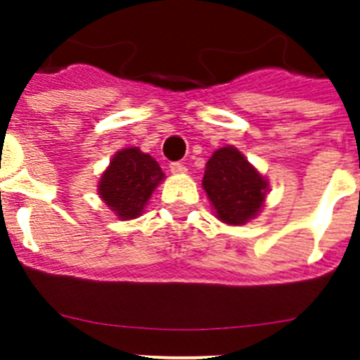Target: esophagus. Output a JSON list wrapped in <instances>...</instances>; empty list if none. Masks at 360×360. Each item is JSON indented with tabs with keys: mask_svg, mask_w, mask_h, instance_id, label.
<instances>
[{
	"mask_svg": "<svg viewBox=\"0 0 360 360\" xmlns=\"http://www.w3.org/2000/svg\"><path fill=\"white\" fill-rule=\"evenodd\" d=\"M169 171H171L173 174H182L186 173V165L180 162H173L171 165H169Z\"/></svg>",
	"mask_w": 360,
	"mask_h": 360,
	"instance_id": "esophagus-1",
	"label": "esophagus"
}]
</instances>
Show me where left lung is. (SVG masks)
<instances>
[{
  "label": "left lung",
  "instance_id": "obj_1",
  "mask_svg": "<svg viewBox=\"0 0 360 360\" xmlns=\"http://www.w3.org/2000/svg\"><path fill=\"white\" fill-rule=\"evenodd\" d=\"M202 187L219 221L243 226L259 215L269 195V180L233 145L217 148L207 160Z\"/></svg>",
  "mask_w": 360,
  "mask_h": 360
}]
</instances>
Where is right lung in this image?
<instances>
[{"mask_svg": "<svg viewBox=\"0 0 360 360\" xmlns=\"http://www.w3.org/2000/svg\"><path fill=\"white\" fill-rule=\"evenodd\" d=\"M165 178L160 163L138 147L121 148L101 174L97 193L120 221L138 219Z\"/></svg>", "mask_w": 360, "mask_h": 360, "instance_id": "1", "label": "right lung"}]
</instances>
